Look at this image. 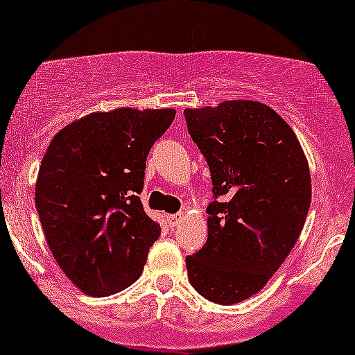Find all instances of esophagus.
I'll use <instances>...</instances> for the list:
<instances>
[{
  "mask_svg": "<svg viewBox=\"0 0 355 355\" xmlns=\"http://www.w3.org/2000/svg\"><path fill=\"white\" fill-rule=\"evenodd\" d=\"M181 220H183V215H181V213H172V215H167V222L171 227L178 225Z\"/></svg>",
  "mask_w": 355,
  "mask_h": 355,
  "instance_id": "esophagus-1",
  "label": "esophagus"
}]
</instances>
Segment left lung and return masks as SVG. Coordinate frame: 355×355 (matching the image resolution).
<instances>
[{"label":"left lung","mask_w":355,"mask_h":355,"mask_svg":"<svg viewBox=\"0 0 355 355\" xmlns=\"http://www.w3.org/2000/svg\"><path fill=\"white\" fill-rule=\"evenodd\" d=\"M209 167L208 240L187 258L190 284L229 306L258 293L283 265L311 205V175L293 130L270 106L225 101L184 110Z\"/></svg>","instance_id":"left-lung-1"}]
</instances>
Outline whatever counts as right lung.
<instances>
[{
  "label": "right lung",
  "mask_w": 355,
  "mask_h": 355,
  "mask_svg": "<svg viewBox=\"0 0 355 355\" xmlns=\"http://www.w3.org/2000/svg\"><path fill=\"white\" fill-rule=\"evenodd\" d=\"M174 117L172 108H117L53 137L35 206L56 263L83 293H117L142 274L162 227L144 211L139 193L150 147Z\"/></svg>",
  "instance_id": "right-lung-1"
}]
</instances>
